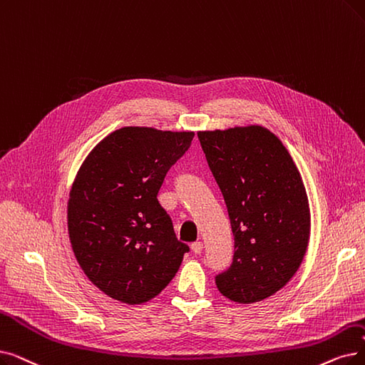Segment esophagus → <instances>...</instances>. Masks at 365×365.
Masks as SVG:
<instances>
[{
    "label": "esophagus",
    "instance_id": "1",
    "mask_svg": "<svg viewBox=\"0 0 365 365\" xmlns=\"http://www.w3.org/2000/svg\"><path fill=\"white\" fill-rule=\"evenodd\" d=\"M191 249L192 252L195 253V255H200V253H202V243L201 242H195L191 245Z\"/></svg>",
    "mask_w": 365,
    "mask_h": 365
}]
</instances>
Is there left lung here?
Instances as JSON below:
<instances>
[{
  "label": "left lung",
  "mask_w": 365,
  "mask_h": 365,
  "mask_svg": "<svg viewBox=\"0 0 365 365\" xmlns=\"http://www.w3.org/2000/svg\"><path fill=\"white\" fill-rule=\"evenodd\" d=\"M198 140L224 195L234 235L222 295L242 304L276 294L297 273L310 234L307 194L291 155L262 126L201 131Z\"/></svg>",
  "instance_id": "obj_1"
}]
</instances>
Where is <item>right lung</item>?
<instances>
[{"mask_svg": "<svg viewBox=\"0 0 365 365\" xmlns=\"http://www.w3.org/2000/svg\"><path fill=\"white\" fill-rule=\"evenodd\" d=\"M192 138L126 126L100 141L78 170L68 200L70 242L106 295L140 304L176 276L189 246L178 240L158 192Z\"/></svg>", "mask_w": 365, "mask_h": 365, "instance_id": "right-lung-1", "label": "right lung"}]
</instances>
